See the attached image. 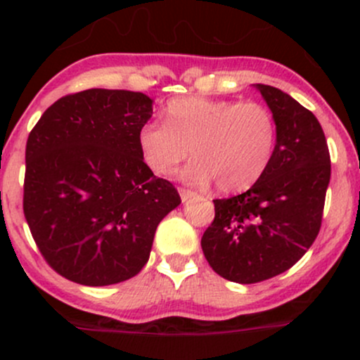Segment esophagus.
Segmentation results:
<instances>
[{
	"label": "esophagus",
	"instance_id": "esophagus-1",
	"mask_svg": "<svg viewBox=\"0 0 360 360\" xmlns=\"http://www.w3.org/2000/svg\"><path fill=\"white\" fill-rule=\"evenodd\" d=\"M179 196H181V200H183V203H186V201H188V200H191V198L196 196V193L189 191V189L179 188Z\"/></svg>",
	"mask_w": 360,
	"mask_h": 360
}]
</instances>
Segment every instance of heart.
<instances>
[{"instance_id": "1", "label": "heart", "mask_w": 360, "mask_h": 360, "mask_svg": "<svg viewBox=\"0 0 360 360\" xmlns=\"http://www.w3.org/2000/svg\"><path fill=\"white\" fill-rule=\"evenodd\" d=\"M143 162L152 172L167 176L188 157L183 169L193 184L217 181L218 189H249L266 174L274 157L278 125L269 108L255 101L235 103L205 96L169 101L164 123L150 122L139 130Z\"/></svg>"}]
</instances>
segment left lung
I'll use <instances>...</instances> for the list:
<instances>
[{"instance_id":"obj_1","label":"left lung","mask_w":360,"mask_h":360,"mask_svg":"<svg viewBox=\"0 0 360 360\" xmlns=\"http://www.w3.org/2000/svg\"><path fill=\"white\" fill-rule=\"evenodd\" d=\"M278 125L274 157L249 191L213 200L214 220L201 238L210 266L232 283L274 278L303 257L321 226L330 154L320 122L295 98L254 84Z\"/></svg>"}]
</instances>
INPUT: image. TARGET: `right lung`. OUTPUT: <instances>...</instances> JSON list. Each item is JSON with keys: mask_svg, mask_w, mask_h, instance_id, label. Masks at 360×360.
<instances>
[{"mask_svg": "<svg viewBox=\"0 0 360 360\" xmlns=\"http://www.w3.org/2000/svg\"><path fill=\"white\" fill-rule=\"evenodd\" d=\"M152 103L134 91L86 89L57 100L28 135L23 213L65 279L108 286L137 276L157 225L181 203L140 154Z\"/></svg>", "mask_w": 360, "mask_h": 360, "instance_id": "right-lung-1", "label": "right lung"}]
</instances>
